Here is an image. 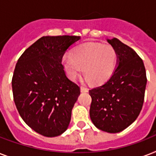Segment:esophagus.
<instances>
[{"mask_svg":"<svg viewBox=\"0 0 156 156\" xmlns=\"http://www.w3.org/2000/svg\"><path fill=\"white\" fill-rule=\"evenodd\" d=\"M81 91L82 92H88V89L84 87H81Z\"/></svg>","mask_w":156,"mask_h":156,"instance_id":"esophagus-1","label":"esophagus"}]
</instances>
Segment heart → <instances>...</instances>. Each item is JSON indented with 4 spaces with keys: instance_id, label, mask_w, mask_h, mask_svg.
Wrapping results in <instances>:
<instances>
[{
    "instance_id": "heart-1",
    "label": "heart",
    "mask_w": 156,
    "mask_h": 156,
    "mask_svg": "<svg viewBox=\"0 0 156 156\" xmlns=\"http://www.w3.org/2000/svg\"><path fill=\"white\" fill-rule=\"evenodd\" d=\"M117 60V52L111 45L87 43L74 48L72 54L64 55L61 63L72 80L80 75L83 68L86 80L94 85H102L112 76Z\"/></svg>"
}]
</instances>
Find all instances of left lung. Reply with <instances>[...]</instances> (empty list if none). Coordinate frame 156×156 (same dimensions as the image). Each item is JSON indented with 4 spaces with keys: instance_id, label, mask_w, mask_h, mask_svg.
I'll return each mask as SVG.
<instances>
[{
    "instance_id": "obj_1",
    "label": "left lung",
    "mask_w": 156,
    "mask_h": 156,
    "mask_svg": "<svg viewBox=\"0 0 156 156\" xmlns=\"http://www.w3.org/2000/svg\"><path fill=\"white\" fill-rule=\"evenodd\" d=\"M107 41L117 52V66L108 81L89 90L90 116L99 129L119 133L140 113L147 79L143 60L134 50L116 38Z\"/></svg>"
}]
</instances>
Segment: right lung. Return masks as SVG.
Wrapping results in <instances>:
<instances>
[{
    "mask_svg": "<svg viewBox=\"0 0 156 156\" xmlns=\"http://www.w3.org/2000/svg\"><path fill=\"white\" fill-rule=\"evenodd\" d=\"M80 36H43L25 50L16 64L13 100L21 117L45 137L61 135L70 122L80 87L66 75L61 59Z\"/></svg>",
    "mask_w": 156,
    "mask_h": 156,
    "instance_id": "1",
    "label": "right lung"
}]
</instances>
